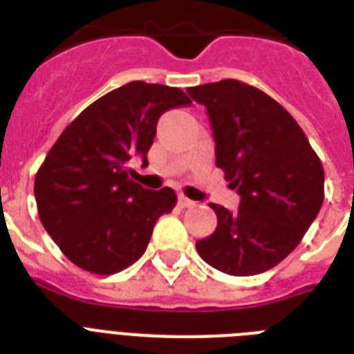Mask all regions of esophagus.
<instances>
[{"mask_svg":"<svg viewBox=\"0 0 354 354\" xmlns=\"http://www.w3.org/2000/svg\"><path fill=\"white\" fill-rule=\"evenodd\" d=\"M178 204L182 205V207H193L194 202H193V200H189L187 196H183V194H180V196H178Z\"/></svg>","mask_w":354,"mask_h":354,"instance_id":"obj_1","label":"esophagus"}]
</instances>
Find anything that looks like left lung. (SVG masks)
<instances>
[{
  "label": "left lung",
  "mask_w": 354,
  "mask_h": 354,
  "mask_svg": "<svg viewBox=\"0 0 354 354\" xmlns=\"http://www.w3.org/2000/svg\"><path fill=\"white\" fill-rule=\"evenodd\" d=\"M187 91L207 110L216 167L241 196L233 213L209 204L216 230L196 241V250L224 274H263L301 242L318 216L322 161L296 119L264 91L233 79Z\"/></svg>",
  "instance_id": "8db88e82"
}]
</instances>
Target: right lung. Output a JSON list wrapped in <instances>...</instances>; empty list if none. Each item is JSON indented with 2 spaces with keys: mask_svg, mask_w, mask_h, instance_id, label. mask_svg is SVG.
<instances>
[{
  "mask_svg": "<svg viewBox=\"0 0 354 354\" xmlns=\"http://www.w3.org/2000/svg\"><path fill=\"white\" fill-rule=\"evenodd\" d=\"M189 104L178 88L133 80L80 112L47 152L35 178L38 215L79 268L118 274L143 255L176 193L141 187L124 165L133 154L147 160L161 113Z\"/></svg>",
  "mask_w": 354,
  "mask_h": 354,
  "instance_id": "1",
  "label": "right lung"
}]
</instances>
